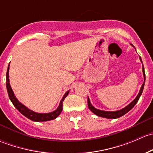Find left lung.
<instances>
[{
    "label": "left lung",
    "mask_w": 153,
    "mask_h": 153,
    "mask_svg": "<svg viewBox=\"0 0 153 153\" xmlns=\"http://www.w3.org/2000/svg\"><path fill=\"white\" fill-rule=\"evenodd\" d=\"M131 45H132V47H134V46L132 45V44H131ZM140 61H141V62L142 63V60H141V57H140ZM142 65H143V63H142ZM142 71H143V80H144V81H143V83L142 86H141V89H140V91H139V92H138V95H137L136 98H135V99H134L133 101H132V102L130 103V104H128L127 106H125V107L123 108V109H120V110L104 111V110H101V109H96L95 107H94V106L92 105V104H91L90 100H89V97H88L87 101H88V107H89V109H90V110L92 111V112H93L95 115H98V116H99V117H102V118H109V119H115V118H120V117L123 116V115H125L126 113H127V112H129V110H131V109H132V108L134 107V106H135V104H137L138 101L139 100L140 97H141V94H142L143 86H144V84H145V78H146V77H145L144 68H143H143H142Z\"/></svg>",
    "instance_id": "obj_1"
}]
</instances>
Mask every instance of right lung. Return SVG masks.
<instances>
[{"label":"right lung","mask_w":153,"mask_h":153,"mask_svg":"<svg viewBox=\"0 0 153 153\" xmlns=\"http://www.w3.org/2000/svg\"><path fill=\"white\" fill-rule=\"evenodd\" d=\"M9 70H10V64L8 66V69H7V75H6V85H7V92H8L9 97H10V99L12 101V103L13 104V105L15 106V107L21 112L22 115H24V116L27 117L29 119L32 120L33 121H37V122H41V121H51V120L55 119L58 115L61 114V112H62L63 109V101L65 99L66 97L67 96L68 94L69 93V90H68L67 92H66V93L64 94V97L61 99V102H60L59 106L55 110H54L53 112H48V113H38V112H35L34 111L31 110L29 108H27V106H24V104H21L17 98L15 97V94H14L13 90H12V87H11L10 84V75H9Z\"/></svg>","instance_id":"add662e5"}]
</instances>
